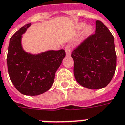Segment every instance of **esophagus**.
I'll return each instance as SVG.
<instances>
[{"label":"esophagus","mask_w":125,"mask_h":125,"mask_svg":"<svg viewBox=\"0 0 125 125\" xmlns=\"http://www.w3.org/2000/svg\"><path fill=\"white\" fill-rule=\"evenodd\" d=\"M65 53H66V55H67V56H70V55H71L70 46V45H67V46L65 47Z\"/></svg>","instance_id":"34e87169"}]
</instances>
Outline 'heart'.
I'll return each instance as SVG.
<instances>
[{"instance_id": "b5f03b06", "label": "heart", "mask_w": 125, "mask_h": 125, "mask_svg": "<svg viewBox=\"0 0 125 125\" xmlns=\"http://www.w3.org/2000/svg\"><path fill=\"white\" fill-rule=\"evenodd\" d=\"M84 29V38H88L89 36L91 35V34L92 33L93 31V28H92V26L88 25L86 27V24L84 23H81L78 25L77 26V29L78 30H81V29Z\"/></svg>"}]
</instances>
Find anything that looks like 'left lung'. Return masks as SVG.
<instances>
[{"mask_svg": "<svg viewBox=\"0 0 125 125\" xmlns=\"http://www.w3.org/2000/svg\"><path fill=\"white\" fill-rule=\"evenodd\" d=\"M73 73L76 81L89 89H100L110 83L116 68L114 37L100 21H96L95 34L73 50Z\"/></svg>", "mask_w": 125, "mask_h": 125, "instance_id": "obj_1", "label": "left lung"}]
</instances>
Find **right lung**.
<instances>
[{"mask_svg": "<svg viewBox=\"0 0 125 125\" xmlns=\"http://www.w3.org/2000/svg\"><path fill=\"white\" fill-rule=\"evenodd\" d=\"M31 25H24L11 37L7 66L10 80L18 91L27 96H37L52 87L65 52L63 49L49 50L39 54L26 52L21 43L22 35Z\"/></svg>", "mask_w": 125, "mask_h": 125, "instance_id": "1", "label": "right lung"}]
</instances>
